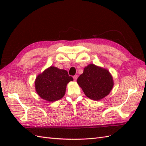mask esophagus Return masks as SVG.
Returning <instances> with one entry per match:
<instances>
[{"mask_svg": "<svg viewBox=\"0 0 146 146\" xmlns=\"http://www.w3.org/2000/svg\"><path fill=\"white\" fill-rule=\"evenodd\" d=\"M77 76H74V77H73V78H74V80H77Z\"/></svg>", "mask_w": 146, "mask_h": 146, "instance_id": "obj_1", "label": "esophagus"}]
</instances>
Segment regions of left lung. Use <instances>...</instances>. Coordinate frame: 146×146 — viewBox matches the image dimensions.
Wrapping results in <instances>:
<instances>
[{"label": "left lung", "instance_id": "1", "mask_svg": "<svg viewBox=\"0 0 146 146\" xmlns=\"http://www.w3.org/2000/svg\"><path fill=\"white\" fill-rule=\"evenodd\" d=\"M77 82L88 98L94 100L107 96L114 84L111 74L107 69L93 64L85 68Z\"/></svg>", "mask_w": 146, "mask_h": 146}]
</instances>
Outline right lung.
Returning a JSON list of instances; mask_svg holds the SVG:
<instances>
[{
  "label": "right lung",
  "mask_w": 146,
  "mask_h": 146,
  "mask_svg": "<svg viewBox=\"0 0 146 146\" xmlns=\"http://www.w3.org/2000/svg\"><path fill=\"white\" fill-rule=\"evenodd\" d=\"M72 80L67 70L51 66L36 77L35 89L42 99L54 102L63 98L66 85Z\"/></svg>",
  "instance_id": "obj_1"
}]
</instances>
